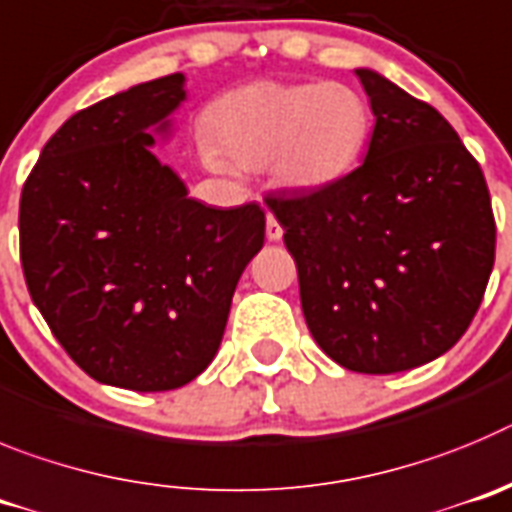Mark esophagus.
<instances>
[{
	"mask_svg": "<svg viewBox=\"0 0 512 512\" xmlns=\"http://www.w3.org/2000/svg\"><path fill=\"white\" fill-rule=\"evenodd\" d=\"M265 234L270 242H278L280 237H283V227H280V222L275 219L273 214H267V224H265Z\"/></svg>",
	"mask_w": 512,
	"mask_h": 512,
	"instance_id": "34e87169",
	"label": "esophagus"
}]
</instances>
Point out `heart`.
<instances>
[{
	"label": "heart",
	"mask_w": 512,
	"mask_h": 512,
	"mask_svg": "<svg viewBox=\"0 0 512 512\" xmlns=\"http://www.w3.org/2000/svg\"><path fill=\"white\" fill-rule=\"evenodd\" d=\"M370 127V104L352 86L257 81L216 101L204 155L216 170L267 165L278 186L316 191L357 165Z\"/></svg>",
	"instance_id": "b5f03b06"
}]
</instances>
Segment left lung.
Here are the masks:
<instances>
[{"mask_svg":"<svg viewBox=\"0 0 512 512\" xmlns=\"http://www.w3.org/2000/svg\"><path fill=\"white\" fill-rule=\"evenodd\" d=\"M375 114L365 163L303 193H267L298 267L313 339L336 365L390 375L462 339L495 265L480 163L431 104L359 68Z\"/></svg>","mask_w":512,"mask_h":512,"instance_id":"8db88e82","label":"left lung"}]
</instances>
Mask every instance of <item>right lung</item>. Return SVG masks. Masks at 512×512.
I'll use <instances>...</instances> for the list:
<instances>
[{
  "label": "right lung",
  "mask_w": 512,
  "mask_h": 512,
  "mask_svg": "<svg viewBox=\"0 0 512 512\" xmlns=\"http://www.w3.org/2000/svg\"><path fill=\"white\" fill-rule=\"evenodd\" d=\"M183 76L86 107L45 142L20 196L32 303L94 380L158 393L209 367L234 288L265 242L260 204L214 209L150 153Z\"/></svg>",
  "instance_id": "obj_1"
}]
</instances>
